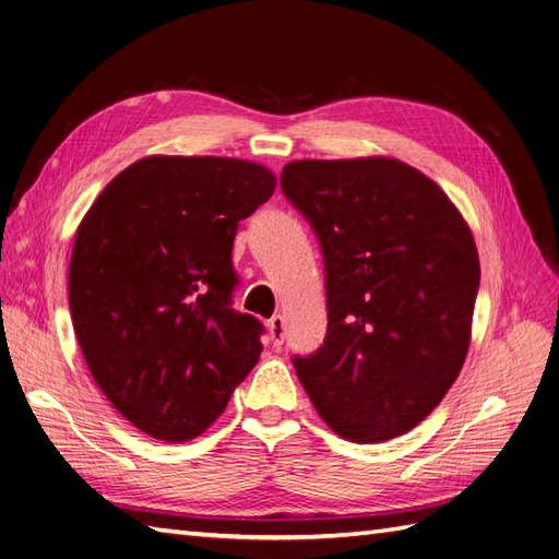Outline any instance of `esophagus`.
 <instances>
[{
    "mask_svg": "<svg viewBox=\"0 0 559 559\" xmlns=\"http://www.w3.org/2000/svg\"><path fill=\"white\" fill-rule=\"evenodd\" d=\"M267 331H270V337H273V343L282 345L284 343V317L275 314L273 319H267Z\"/></svg>",
    "mask_w": 559,
    "mask_h": 559,
    "instance_id": "obj_1",
    "label": "esophagus"
}]
</instances>
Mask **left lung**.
Listing matches in <instances>:
<instances>
[{"mask_svg":"<svg viewBox=\"0 0 559 559\" xmlns=\"http://www.w3.org/2000/svg\"><path fill=\"white\" fill-rule=\"evenodd\" d=\"M282 189L326 263V341L296 359L331 431L382 443L419 425L460 378L480 261L448 193L392 156L292 160Z\"/></svg>","mask_w":559,"mask_h":559,"instance_id":"8db88e82","label":"left lung"}]
</instances>
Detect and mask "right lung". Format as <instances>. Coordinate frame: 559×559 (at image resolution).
<instances>
[{"label": "right lung", "mask_w": 559, "mask_h": 559, "mask_svg": "<svg viewBox=\"0 0 559 559\" xmlns=\"http://www.w3.org/2000/svg\"><path fill=\"white\" fill-rule=\"evenodd\" d=\"M275 186L253 160L154 154L81 218L70 259L81 354L114 408L156 441L200 436L259 364L261 324L230 308V249Z\"/></svg>", "instance_id": "add662e5"}]
</instances>
